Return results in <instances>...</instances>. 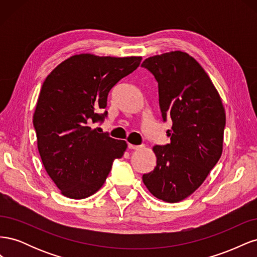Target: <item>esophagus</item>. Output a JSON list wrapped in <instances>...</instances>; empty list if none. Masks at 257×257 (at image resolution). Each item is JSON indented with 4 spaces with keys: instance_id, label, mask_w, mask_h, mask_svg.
Listing matches in <instances>:
<instances>
[{
    "instance_id": "34e87169",
    "label": "esophagus",
    "mask_w": 257,
    "mask_h": 257,
    "mask_svg": "<svg viewBox=\"0 0 257 257\" xmlns=\"http://www.w3.org/2000/svg\"><path fill=\"white\" fill-rule=\"evenodd\" d=\"M127 147H128V149H132V150H138L142 148V146H136V145H132V144H128Z\"/></svg>"
}]
</instances>
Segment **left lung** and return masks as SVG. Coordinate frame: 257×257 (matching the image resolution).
<instances>
[{
	"instance_id": "8db88e82",
	"label": "left lung",
	"mask_w": 257,
	"mask_h": 257,
	"mask_svg": "<svg viewBox=\"0 0 257 257\" xmlns=\"http://www.w3.org/2000/svg\"><path fill=\"white\" fill-rule=\"evenodd\" d=\"M159 85L163 121L170 116V143L154 146L157 166L143 176L153 196L178 203L205 181L223 150L225 110L212 81L190 54L172 51L146 59Z\"/></svg>"
}]
</instances>
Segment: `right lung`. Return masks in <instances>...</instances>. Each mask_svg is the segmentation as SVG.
I'll return each instance as SVG.
<instances>
[{"label": "right lung", "instance_id": "add662e5", "mask_svg": "<svg viewBox=\"0 0 257 257\" xmlns=\"http://www.w3.org/2000/svg\"><path fill=\"white\" fill-rule=\"evenodd\" d=\"M142 57L76 54L45 79L33 115L46 172L64 196L87 198L104 184L126 143L92 128L107 116L108 93L133 73Z\"/></svg>", "mask_w": 257, "mask_h": 257}]
</instances>
